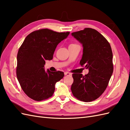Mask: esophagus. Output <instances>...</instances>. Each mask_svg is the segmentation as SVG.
<instances>
[{
  "label": "esophagus",
  "instance_id": "1",
  "mask_svg": "<svg viewBox=\"0 0 130 130\" xmlns=\"http://www.w3.org/2000/svg\"><path fill=\"white\" fill-rule=\"evenodd\" d=\"M64 75L67 76H72V74L69 73V72H65Z\"/></svg>",
  "mask_w": 130,
  "mask_h": 130
}]
</instances>
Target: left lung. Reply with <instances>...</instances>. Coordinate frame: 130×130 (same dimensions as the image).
Masks as SVG:
<instances>
[{
    "label": "left lung",
    "mask_w": 130,
    "mask_h": 130,
    "mask_svg": "<svg viewBox=\"0 0 130 130\" xmlns=\"http://www.w3.org/2000/svg\"><path fill=\"white\" fill-rule=\"evenodd\" d=\"M83 46L80 64L87 74H73L71 90L78 100L90 102L98 99L107 88L113 71V54L107 40L95 29L85 28L72 33Z\"/></svg>",
    "instance_id": "obj_1"
}]
</instances>
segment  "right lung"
Segmentation results:
<instances>
[{
    "label": "right lung",
    "mask_w": 130,
    "mask_h": 130,
    "mask_svg": "<svg viewBox=\"0 0 130 130\" xmlns=\"http://www.w3.org/2000/svg\"><path fill=\"white\" fill-rule=\"evenodd\" d=\"M48 29L27 35L17 54L16 74L23 91L31 99L42 101L52 96L57 82L63 77L60 71H45V60H51L57 45L69 34Z\"/></svg>",
    "instance_id": "add662e5"
}]
</instances>
